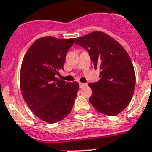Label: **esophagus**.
Wrapping results in <instances>:
<instances>
[{
	"mask_svg": "<svg viewBox=\"0 0 152 152\" xmlns=\"http://www.w3.org/2000/svg\"><path fill=\"white\" fill-rule=\"evenodd\" d=\"M87 85H88L87 83H80V88H83V87L87 86Z\"/></svg>",
	"mask_w": 152,
	"mask_h": 152,
	"instance_id": "1",
	"label": "esophagus"
}]
</instances>
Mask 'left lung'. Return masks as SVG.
I'll use <instances>...</instances> for the list:
<instances>
[{
	"instance_id": "1",
	"label": "left lung",
	"mask_w": 152,
	"mask_h": 152,
	"mask_svg": "<svg viewBox=\"0 0 152 152\" xmlns=\"http://www.w3.org/2000/svg\"><path fill=\"white\" fill-rule=\"evenodd\" d=\"M76 43L88 51L92 66L100 70V80L89 83L92 106L106 115L115 116L127 107L135 87V72L128 53L105 33L94 31L76 38Z\"/></svg>"
}]
</instances>
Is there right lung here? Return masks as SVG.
Segmentation results:
<instances>
[{"mask_svg": "<svg viewBox=\"0 0 152 152\" xmlns=\"http://www.w3.org/2000/svg\"><path fill=\"white\" fill-rule=\"evenodd\" d=\"M75 41L76 38H39L30 46L22 61V96L35 115L48 123L66 118L74 105L79 83H66L58 80L56 75L63 69L67 51Z\"/></svg>", "mask_w": 152, "mask_h": 152, "instance_id": "add662e5", "label": "right lung"}]
</instances>
